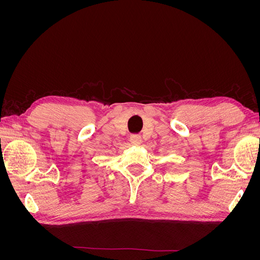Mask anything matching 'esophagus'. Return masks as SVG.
<instances>
[{"mask_svg":"<svg viewBox=\"0 0 260 260\" xmlns=\"http://www.w3.org/2000/svg\"><path fill=\"white\" fill-rule=\"evenodd\" d=\"M130 142H131V144L139 145L142 143V138H141L139 135H132L130 137Z\"/></svg>","mask_w":260,"mask_h":260,"instance_id":"34e87169","label":"esophagus"}]
</instances>
